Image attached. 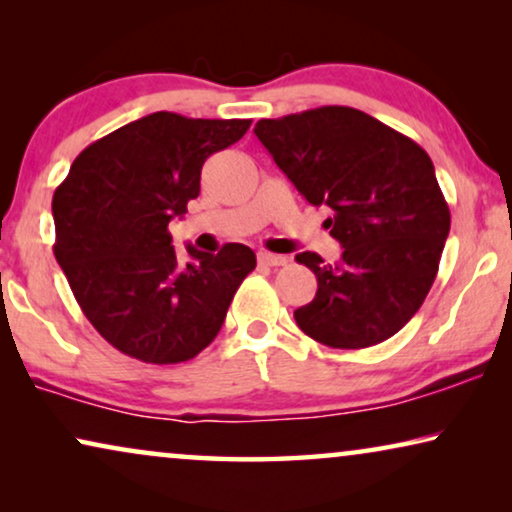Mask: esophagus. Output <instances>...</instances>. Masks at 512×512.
<instances>
[{
  "label": "esophagus",
  "mask_w": 512,
  "mask_h": 512,
  "mask_svg": "<svg viewBox=\"0 0 512 512\" xmlns=\"http://www.w3.org/2000/svg\"><path fill=\"white\" fill-rule=\"evenodd\" d=\"M258 263L270 265V268H279V265H286V256H277V254H270V251H261V254H258Z\"/></svg>",
  "instance_id": "1"
}]
</instances>
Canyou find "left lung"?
<instances>
[{"label": "left lung", "mask_w": 512, "mask_h": 512, "mask_svg": "<svg viewBox=\"0 0 512 512\" xmlns=\"http://www.w3.org/2000/svg\"><path fill=\"white\" fill-rule=\"evenodd\" d=\"M256 137L310 205L342 261L296 256L317 275V296L293 312L305 335L333 349L389 340L422 307L438 275L450 207L422 146L352 107L261 118Z\"/></svg>", "instance_id": "left-lung-1"}]
</instances>
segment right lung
Returning <instances> with one entry per match:
<instances>
[{"instance_id":"obj_1","label":"right lung","mask_w":512,"mask_h":512,"mask_svg":"<svg viewBox=\"0 0 512 512\" xmlns=\"http://www.w3.org/2000/svg\"><path fill=\"white\" fill-rule=\"evenodd\" d=\"M247 118L156 111L86 146L53 193V254L76 303L109 345L144 363L198 356L221 331L256 254L188 247L181 263L167 226L200 195L212 153L249 130Z\"/></svg>"}]
</instances>
